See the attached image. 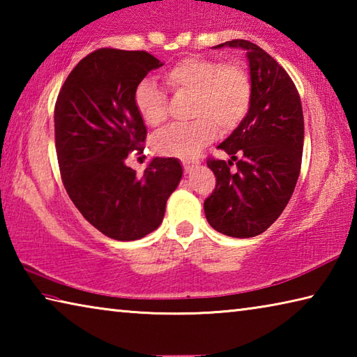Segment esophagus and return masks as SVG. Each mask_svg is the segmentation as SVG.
Listing matches in <instances>:
<instances>
[{
    "label": "esophagus",
    "mask_w": 357,
    "mask_h": 357,
    "mask_svg": "<svg viewBox=\"0 0 357 357\" xmlns=\"http://www.w3.org/2000/svg\"><path fill=\"white\" fill-rule=\"evenodd\" d=\"M197 165H198V162H195V160H184L183 162V167H184L185 173H189L190 170H193V168H195Z\"/></svg>",
    "instance_id": "obj_1"
}]
</instances>
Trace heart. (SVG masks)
Returning a JSON list of instances; mask_svg holds the SVG:
<instances>
[{"label":"heart","instance_id":"b5f03b06","mask_svg":"<svg viewBox=\"0 0 357 357\" xmlns=\"http://www.w3.org/2000/svg\"><path fill=\"white\" fill-rule=\"evenodd\" d=\"M162 80L176 94H192L189 124L173 126L153 138L155 153L193 157L217 137L219 123L231 130L243 123L252 105V80L239 64L217 58L185 56L170 66ZM134 105L143 123L159 128L167 119V96L144 78L134 91Z\"/></svg>","mask_w":357,"mask_h":357}]
</instances>
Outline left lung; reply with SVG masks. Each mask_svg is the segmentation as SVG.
Wrapping results in <instances>:
<instances>
[{
	"instance_id": "1",
	"label": "left lung",
	"mask_w": 357,
	"mask_h": 357,
	"mask_svg": "<svg viewBox=\"0 0 357 357\" xmlns=\"http://www.w3.org/2000/svg\"><path fill=\"white\" fill-rule=\"evenodd\" d=\"M223 45L245 50L252 105L243 123L219 144L231 159L208 157L215 189L204 200V214L222 234L253 238L279 219L293 195L304 148V116L291 77L273 56L244 39L217 47Z\"/></svg>"
}]
</instances>
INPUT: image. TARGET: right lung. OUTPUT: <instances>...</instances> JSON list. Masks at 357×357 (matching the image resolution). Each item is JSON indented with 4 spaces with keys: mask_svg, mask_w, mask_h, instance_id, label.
<instances>
[{
    "mask_svg": "<svg viewBox=\"0 0 357 357\" xmlns=\"http://www.w3.org/2000/svg\"><path fill=\"white\" fill-rule=\"evenodd\" d=\"M160 66L143 50L99 48L72 69L55 104L56 155L66 192L84 219L116 241L153 233L183 176L174 157H155L142 176L126 165L130 153H143L148 134L134 91Z\"/></svg>",
    "mask_w": 357,
    "mask_h": 357,
    "instance_id": "1",
    "label": "right lung"
}]
</instances>
